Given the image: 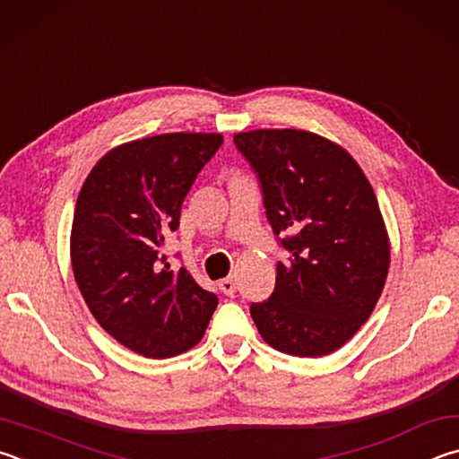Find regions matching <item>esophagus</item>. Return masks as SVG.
Returning <instances> with one entry per match:
<instances>
[{"mask_svg": "<svg viewBox=\"0 0 459 459\" xmlns=\"http://www.w3.org/2000/svg\"><path fill=\"white\" fill-rule=\"evenodd\" d=\"M236 278L234 276H230V278H223V280H220V290L223 292V294H228V296H231L236 292Z\"/></svg>", "mask_w": 459, "mask_h": 459, "instance_id": "esophagus-1", "label": "esophagus"}]
</instances>
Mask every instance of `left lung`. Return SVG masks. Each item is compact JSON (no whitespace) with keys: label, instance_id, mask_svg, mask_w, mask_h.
Segmentation results:
<instances>
[{"label":"left lung","instance_id":"obj_1","mask_svg":"<svg viewBox=\"0 0 459 459\" xmlns=\"http://www.w3.org/2000/svg\"><path fill=\"white\" fill-rule=\"evenodd\" d=\"M234 143L290 252L270 299L250 307L258 333L286 355H331L367 323L387 280L389 236L371 183L341 144L315 133L258 128Z\"/></svg>","mask_w":459,"mask_h":459}]
</instances>
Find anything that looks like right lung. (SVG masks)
Instances as JSON below:
<instances>
[{
	"label": "right lung",
	"instance_id": "add662e5",
	"mask_svg": "<svg viewBox=\"0 0 459 459\" xmlns=\"http://www.w3.org/2000/svg\"><path fill=\"white\" fill-rule=\"evenodd\" d=\"M220 133H167L110 149L80 189L70 234L76 284L104 331L147 359L189 351L217 296L160 255Z\"/></svg>",
	"mask_w": 459,
	"mask_h": 459
}]
</instances>
